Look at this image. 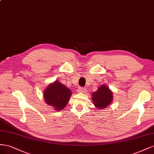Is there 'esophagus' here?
I'll use <instances>...</instances> for the list:
<instances>
[{
	"mask_svg": "<svg viewBox=\"0 0 154 154\" xmlns=\"http://www.w3.org/2000/svg\"><path fill=\"white\" fill-rule=\"evenodd\" d=\"M78 91L79 92V93H85V92L86 91V90L85 88H82V87H80L78 90Z\"/></svg>",
	"mask_w": 154,
	"mask_h": 154,
	"instance_id": "esophagus-1",
	"label": "esophagus"
}]
</instances>
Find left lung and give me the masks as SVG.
Returning <instances> with one entry per match:
<instances>
[{"label":"left lung","mask_w":154,"mask_h":154,"mask_svg":"<svg viewBox=\"0 0 154 154\" xmlns=\"http://www.w3.org/2000/svg\"><path fill=\"white\" fill-rule=\"evenodd\" d=\"M92 101L98 109H104L109 106L113 100V93L106 85H101L91 95Z\"/></svg>","instance_id":"obj_1"}]
</instances>
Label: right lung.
<instances>
[{"label":"right lung","mask_w":154,"mask_h":154,"mask_svg":"<svg viewBox=\"0 0 154 154\" xmlns=\"http://www.w3.org/2000/svg\"><path fill=\"white\" fill-rule=\"evenodd\" d=\"M72 95V91L60 82L55 81L48 85L43 95L48 105L54 108L55 110L61 111L66 106Z\"/></svg>","instance_id":"right-lung-1"}]
</instances>
